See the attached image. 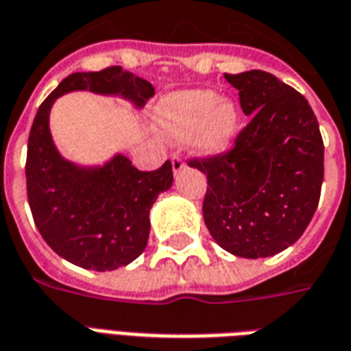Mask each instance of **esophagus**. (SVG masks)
I'll return each mask as SVG.
<instances>
[{"mask_svg": "<svg viewBox=\"0 0 351 351\" xmlns=\"http://www.w3.org/2000/svg\"><path fill=\"white\" fill-rule=\"evenodd\" d=\"M183 168H184L183 159H181V157H179L178 154H173V156H172V170H173V173L183 172Z\"/></svg>", "mask_w": 351, "mask_h": 351, "instance_id": "34e87169", "label": "esophagus"}]
</instances>
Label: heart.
Masks as SVG:
<instances>
[{"mask_svg": "<svg viewBox=\"0 0 351 351\" xmlns=\"http://www.w3.org/2000/svg\"><path fill=\"white\" fill-rule=\"evenodd\" d=\"M154 122L162 135L189 141L203 156H216L229 150L238 135L240 110L234 100L210 89H189L159 100Z\"/></svg>", "mask_w": 351, "mask_h": 351, "instance_id": "heart-1", "label": "heart"}]
</instances>
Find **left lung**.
Segmentation results:
<instances>
[{"instance_id": "1", "label": "left lung", "mask_w": 351, "mask_h": 351, "mask_svg": "<svg viewBox=\"0 0 351 351\" xmlns=\"http://www.w3.org/2000/svg\"><path fill=\"white\" fill-rule=\"evenodd\" d=\"M251 122L221 156L194 159L206 176L203 219L214 241L241 258L278 254L304 234L319 205L324 145L311 106L265 71L225 75Z\"/></svg>"}]
</instances>
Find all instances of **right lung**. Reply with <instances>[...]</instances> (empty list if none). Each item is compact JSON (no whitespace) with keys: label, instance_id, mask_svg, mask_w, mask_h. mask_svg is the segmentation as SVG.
Returning a JSON list of instances; mask_svg holds the SVG:
<instances>
[{"label":"right lung","instance_id":"obj_1","mask_svg":"<svg viewBox=\"0 0 351 351\" xmlns=\"http://www.w3.org/2000/svg\"><path fill=\"white\" fill-rule=\"evenodd\" d=\"M71 91L121 97L137 110L156 95L148 80L108 67L73 73L43 100L27 146V197L36 229L58 256L78 267L113 271L146 249L150 208L173 183L172 162L141 172L122 154L99 167L67 161L54 146L49 115L54 100Z\"/></svg>","mask_w":351,"mask_h":351}]
</instances>
